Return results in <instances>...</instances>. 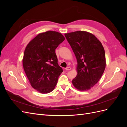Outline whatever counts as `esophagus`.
<instances>
[{"instance_id": "1", "label": "esophagus", "mask_w": 127, "mask_h": 127, "mask_svg": "<svg viewBox=\"0 0 127 127\" xmlns=\"http://www.w3.org/2000/svg\"><path fill=\"white\" fill-rule=\"evenodd\" d=\"M65 69H66V70H70L71 69V68H70V67H68L65 68Z\"/></svg>"}]
</instances>
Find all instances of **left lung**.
<instances>
[{
    "instance_id": "8db88e82",
    "label": "left lung",
    "mask_w": 127,
    "mask_h": 127,
    "mask_svg": "<svg viewBox=\"0 0 127 127\" xmlns=\"http://www.w3.org/2000/svg\"><path fill=\"white\" fill-rule=\"evenodd\" d=\"M76 56L77 74L72 80L79 91H88L100 79L106 66L105 51L100 41L86 31L64 34Z\"/></svg>"
}]
</instances>
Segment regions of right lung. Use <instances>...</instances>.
Wrapping results in <instances>:
<instances>
[{
  "label": "right lung",
  "mask_w": 127,
  "mask_h": 127,
  "mask_svg": "<svg viewBox=\"0 0 127 127\" xmlns=\"http://www.w3.org/2000/svg\"><path fill=\"white\" fill-rule=\"evenodd\" d=\"M64 39L61 33L48 31L38 34L25 49L22 60L24 71L31 85L40 93L54 90L63 71L55 51Z\"/></svg>",
  "instance_id": "1"
}]
</instances>
